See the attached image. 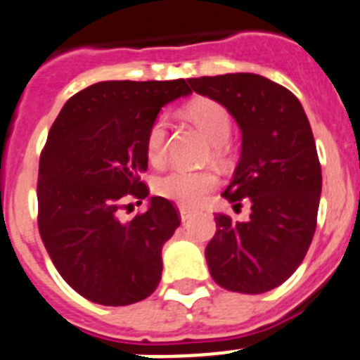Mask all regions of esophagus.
<instances>
[{
    "instance_id": "esophagus-1",
    "label": "esophagus",
    "mask_w": 360,
    "mask_h": 360,
    "mask_svg": "<svg viewBox=\"0 0 360 360\" xmlns=\"http://www.w3.org/2000/svg\"><path fill=\"white\" fill-rule=\"evenodd\" d=\"M179 215H181V220H183V224H186V222H190V220H192L193 213L190 212V210H188V208H184V206H181V208H179Z\"/></svg>"
}]
</instances>
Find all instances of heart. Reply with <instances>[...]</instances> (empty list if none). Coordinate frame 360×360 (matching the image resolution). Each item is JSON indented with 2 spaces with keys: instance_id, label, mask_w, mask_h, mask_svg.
Instances as JSON below:
<instances>
[{
  "instance_id": "1",
  "label": "heart",
  "mask_w": 360,
  "mask_h": 360,
  "mask_svg": "<svg viewBox=\"0 0 360 360\" xmlns=\"http://www.w3.org/2000/svg\"><path fill=\"white\" fill-rule=\"evenodd\" d=\"M186 112L193 124L206 134V138L215 143L217 150H220L222 143H226L231 134V116L228 109L213 100H197L188 105ZM167 134L168 116L161 112L152 120L145 136L147 158L156 167L163 165L167 158ZM217 184H219V174L213 168H199V170L172 168L170 172L154 181V192L181 206H197Z\"/></svg>"
}]
</instances>
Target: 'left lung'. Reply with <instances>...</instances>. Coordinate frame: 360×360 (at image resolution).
Wrapping results in <instances>:
<instances>
[{
    "label": "left lung",
    "mask_w": 360,
    "mask_h": 360,
    "mask_svg": "<svg viewBox=\"0 0 360 360\" xmlns=\"http://www.w3.org/2000/svg\"><path fill=\"white\" fill-rule=\"evenodd\" d=\"M195 93L224 105L242 131V154L222 197L248 222L217 213L206 245L213 280L233 292L262 294L300 267L312 242L321 197V165L300 100L255 73L188 79Z\"/></svg>",
    "instance_id": "left-lung-1"
}]
</instances>
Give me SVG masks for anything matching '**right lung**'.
<instances>
[{
  "instance_id": "right-lung-1",
  "label": "right lung",
  "mask_w": 360,
  "mask_h": 360,
  "mask_svg": "<svg viewBox=\"0 0 360 360\" xmlns=\"http://www.w3.org/2000/svg\"><path fill=\"white\" fill-rule=\"evenodd\" d=\"M186 80H109L64 103L39 160V235L71 289L105 307L132 305L161 280V249L181 224L152 197L129 222L118 212L148 195L145 136L165 103L190 95Z\"/></svg>"
}]
</instances>
